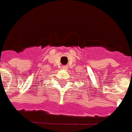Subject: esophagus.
Wrapping results in <instances>:
<instances>
[{"label":"esophagus","instance_id":"obj_1","mask_svg":"<svg viewBox=\"0 0 132 132\" xmlns=\"http://www.w3.org/2000/svg\"><path fill=\"white\" fill-rule=\"evenodd\" d=\"M68 66H62V69L63 70H68Z\"/></svg>","mask_w":132,"mask_h":132}]
</instances>
